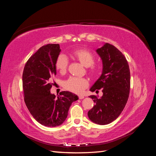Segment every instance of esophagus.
Returning a JSON list of instances; mask_svg holds the SVG:
<instances>
[{"label":"esophagus","instance_id":"34e87169","mask_svg":"<svg viewBox=\"0 0 156 156\" xmlns=\"http://www.w3.org/2000/svg\"><path fill=\"white\" fill-rule=\"evenodd\" d=\"M84 98V97L83 95H78V98L79 99H83Z\"/></svg>","mask_w":156,"mask_h":156}]
</instances>
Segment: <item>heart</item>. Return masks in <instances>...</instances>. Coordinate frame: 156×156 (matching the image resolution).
Returning <instances> with one entry per match:
<instances>
[{
  "label": "heart",
  "instance_id": "b5f03b06",
  "mask_svg": "<svg viewBox=\"0 0 156 156\" xmlns=\"http://www.w3.org/2000/svg\"><path fill=\"white\" fill-rule=\"evenodd\" d=\"M73 58L77 59L81 64L88 68L89 74L95 76L98 72V67L94 64L95 57L92 53L87 49H76L71 53ZM55 69L60 73L66 72L68 66V59L64 54L59 55L55 62ZM88 81L84 78L69 77L64 84V88L70 92L80 94L88 86Z\"/></svg>",
  "mask_w": 156,
  "mask_h": 156
}]
</instances>
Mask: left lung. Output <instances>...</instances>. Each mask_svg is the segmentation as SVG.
<instances>
[{"instance_id":"8db88e82","label":"left lung","mask_w":156,"mask_h":156,"mask_svg":"<svg viewBox=\"0 0 156 156\" xmlns=\"http://www.w3.org/2000/svg\"><path fill=\"white\" fill-rule=\"evenodd\" d=\"M97 52L101 56L103 69L101 77L90 88L98 91L101 98L91 95L95 105L88 112L90 120L98 125L115 121L123 110L130 91V70L127 59L119 49L110 44H105Z\"/></svg>"}]
</instances>
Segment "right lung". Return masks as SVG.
Returning a JSON list of instances; mask_svg holds the SVG:
<instances>
[{"label":"right lung","mask_w":156,"mask_h":156,"mask_svg":"<svg viewBox=\"0 0 156 156\" xmlns=\"http://www.w3.org/2000/svg\"><path fill=\"white\" fill-rule=\"evenodd\" d=\"M60 51L59 44L42 46L29 58L23 72L25 105L35 120L47 127L63 123L72 103L78 99L68 91L61 92L58 97L50 93L56 75L55 62Z\"/></svg>","instance_id":"1"}]
</instances>
